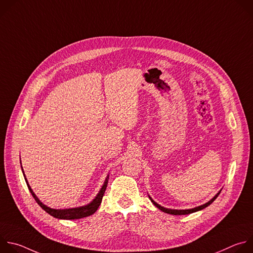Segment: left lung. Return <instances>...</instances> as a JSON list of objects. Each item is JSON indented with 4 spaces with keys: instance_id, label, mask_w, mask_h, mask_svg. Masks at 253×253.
I'll return each mask as SVG.
<instances>
[{
    "instance_id": "obj_1",
    "label": "left lung",
    "mask_w": 253,
    "mask_h": 253,
    "mask_svg": "<svg viewBox=\"0 0 253 253\" xmlns=\"http://www.w3.org/2000/svg\"><path fill=\"white\" fill-rule=\"evenodd\" d=\"M220 194V191L216 194L210 201H208L207 203H205V204H203V205H201V206H198V207H195V208H192V209H185V210H176V209H168V208H164V207H162V206H160L159 204H157L151 197H149L150 198V200L152 201V203L158 208V209H160L161 211H163V212H165V213H168V214H172V215H184V214H190V213H193V212H196V211H199V210H201V209H204L205 207H207L208 205H210L216 198H217V196Z\"/></svg>"
}]
</instances>
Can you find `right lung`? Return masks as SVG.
<instances>
[{"mask_svg": "<svg viewBox=\"0 0 253 253\" xmlns=\"http://www.w3.org/2000/svg\"><path fill=\"white\" fill-rule=\"evenodd\" d=\"M23 170V169H22ZM25 176V174H24ZM26 179V178H25ZM26 182H27V179H26ZM107 184H108V177L107 179L105 180L104 182V185L102 186L100 192L98 193V195L96 196V198L88 205L86 206H82V207H77V208H71V209H52L46 205H44L39 199L38 197L35 195V193L33 192V190L31 189L30 185L28 184L27 182V185H28V188L31 192V194L33 195V197L35 198L36 202H37L47 213H49L50 215L54 216V217L56 218H59V219H80V218H83V217H87V216H90L92 214H94L96 212V210L98 209V207L100 206L101 204V201H102V198L104 196V193H105V190H106V187H107Z\"/></svg>", "mask_w": 253, "mask_h": 253, "instance_id": "right-lung-1", "label": "right lung"}]
</instances>
